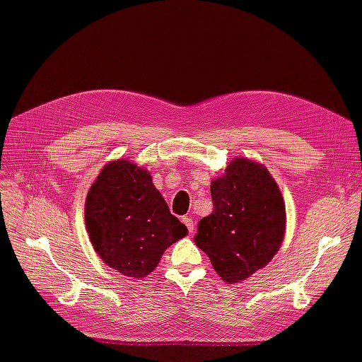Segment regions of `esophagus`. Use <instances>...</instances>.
I'll list each match as a JSON object with an SVG mask.
<instances>
[{
  "mask_svg": "<svg viewBox=\"0 0 362 362\" xmlns=\"http://www.w3.org/2000/svg\"><path fill=\"white\" fill-rule=\"evenodd\" d=\"M182 221L186 224V227H187L189 233H192V232L195 230V224H194V218H192V217L186 216V217H183V218H182Z\"/></svg>",
  "mask_w": 362,
  "mask_h": 362,
  "instance_id": "34e87169",
  "label": "esophagus"
}]
</instances>
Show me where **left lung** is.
I'll list each match as a JSON object with an SVG mask.
<instances>
[{
  "label": "left lung",
  "mask_w": 362,
  "mask_h": 362,
  "mask_svg": "<svg viewBox=\"0 0 362 362\" xmlns=\"http://www.w3.org/2000/svg\"><path fill=\"white\" fill-rule=\"evenodd\" d=\"M213 211L201 218L195 243L226 283H239L267 265L281 246L286 210L262 164L233 158L211 182Z\"/></svg>",
  "instance_id": "8db88e82"
}]
</instances>
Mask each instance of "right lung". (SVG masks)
I'll list each match as a JSON object with an SVG mask.
<instances>
[{
	"label": "right lung",
	"instance_id": "add662e5",
	"mask_svg": "<svg viewBox=\"0 0 362 362\" xmlns=\"http://www.w3.org/2000/svg\"><path fill=\"white\" fill-rule=\"evenodd\" d=\"M85 223L98 257L123 276L142 279L187 229L170 213L148 170L127 160L100 171L85 202Z\"/></svg>",
	"mask_w": 362,
	"mask_h": 362
}]
</instances>
